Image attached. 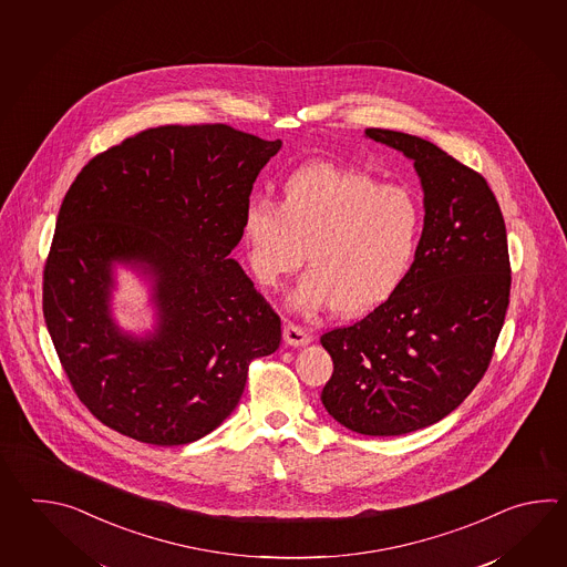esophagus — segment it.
<instances>
[{
  "mask_svg": "<svg viewBox=\"0 0 567 567\" xmlns=\"http://www.w3.org/2000/svg\"><path fill=\"white\" fill-rule=\"evenodd\" d=\"M284 340L289 347H306L312 342V334L308 330H303L301 326L288 322L284 326Z\"/></svg>",
  "mask_w": 567,
  "mask_h": 567,
  "instance_id": "esophagus-1",
  "label": "esophagus"
}]
</instances>
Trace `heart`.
<instances>
[{
  "mask_svg": "<svg viewBox=\"0 0 567 567\" xmlns=\"http://www.w3.org/2000/svg\"><path fill=\"white\" fill-rule=\"evenodd\" d=\"M420 196L361 169L318 162L293 172L278 203L255 196L243 213V241L266 286L310 269L289 293L291 308H337L359 316L385 303L410 276L423 239Z\"/></svg>",
  "mask_w": 567,
  "mask_h": 567,
  "instance_id": "1",
  "label": "heart"
}]
</instances>
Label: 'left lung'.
<instances>
[{
  "label": "left lung",
  "mask_w": 567,
  "mask_h": 567,
  "mask_svg": "<svg viewBox=\"0 0 567 567\" xmlns=\"http://www.w3.org/2000/svg\"><path fill=\"white\" fill-rule=\"evenodd\" d=\"M364 135L410 157L423 239L403 286L367 318L320 338L334 362L326 411L357 434L403 435L444 420L478 385L505 324V220L478 172L410 133Z\"/></svg>",
  "instance_id": "left-lung-1"
}]
</instances>
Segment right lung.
Here are the masks:
<instances>
[{"label":"right lung","mask_w":567,"mask_h":567,"mask_svg":"<svg viewBox=\"0 0 567 567\" xmlns=\"http://www.w3.org/2000/svg\"><path fill=\"white\" fill-rule=\"evenodd\" d=\"M279 147L223 123L164 125L93 157L69 188L42 308L74 393L111 430L196 442L237 408L249 362L278 350L279 316L230 251ZM120 268L148 284L145 336L112 316Z\"/></svg>","instance_id":"add662e5"}]
</instances>
